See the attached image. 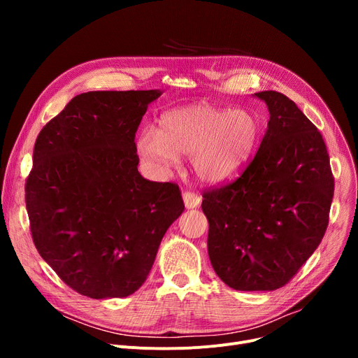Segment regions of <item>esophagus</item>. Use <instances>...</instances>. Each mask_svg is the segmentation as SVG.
<instances>
[{"label": "esophagus", "instance_id": "obj_1", "mask_svg": "<svg viewBox=\"0 0 358 358\" xmlns=\"http://www.w3.org/2000/svg\"><path fill=\"white\" fill-rule=\"evenodd\" d=\"M182 200H184V204H185L187 209H194V208H197V206H199L200 201H201L200 196L196 194V193H193V192H184V193H182Z\"/></svg>", "mask_w": 358, "mask_h": 358}]
</instances>
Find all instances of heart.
Listing matches in <instances>:
<instances>
[{
  "instance_id": "heart-1",
  "label": "heart",
  "mask_w": 358,
  "mask_h": 358,
  "mask_svg": "<svg viewBox=\"0 0 358 358\" xmlns=\"http://www.w3.org/2000/svg\"><path fill=\"white\" fill-rule=\"evenodd\" d=\"M258 131L250 111L192 104L165 113L159 130L145 127L138 149L148 162L162 169L176 165L178 155L192 157L193 171L201 181L222 182L247 162Z\"/></svg>"
}]
</instances>
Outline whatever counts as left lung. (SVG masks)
<instances>
[{
  "label": "left lung",
  "instance_id": "obj_1",
  "mask_svg": "<svg viewBox=\"0 0 358 358\" xmlns=\"http://www.w3.org/2000/svg\"><path fill=\"white\" fill-rule=\"evenodd\" d=\"M268 129L234 181L203 192L212 267L229 287L287 285L321 243L329 222L334 176L321 131L294 101L259 91Z\"/></svg>",
  "mask_w": 358,
  "mask_h": 358
}]
</instances>
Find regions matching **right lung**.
I'll return each instance as SVG.
<instances>
[{
    "instance_id": "obj_1",
    "label": "right lung",
    "mask_w": 358,
    "mask_h": 358,
    "mask_svg": "<svg viewBox=\"0 0 358 358\" xmlns=\"http://www.w3.org/2000/svg\"><path fill=\"white\" fill-rule=\"evenodd\" d=\"M159 96L157 90L83 92L37 135L24 187L31 239L83 296L135 293L184 210L176 182L149 181L138 171L136 130Z\"/></svg>"
}]
</instances>
